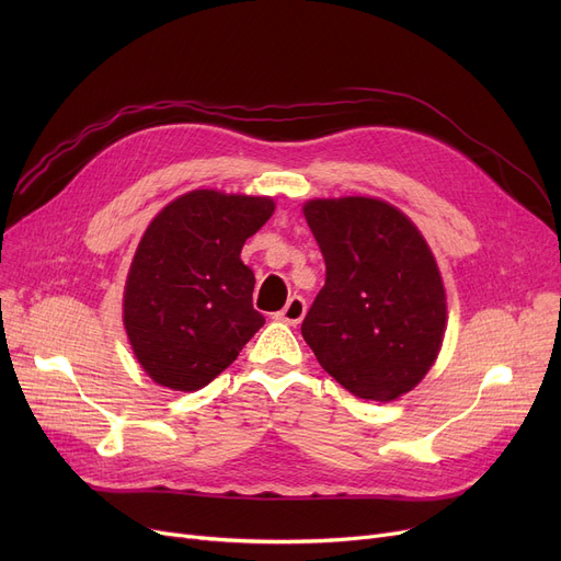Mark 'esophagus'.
Returning a JSON list of instances; mask_svg holds the SVG:
<instances>
[{
  "instance_id": "1",
  "label": "esophagus",
  "mask_w": 561,
  "mask_h": 561,
  "mask_svg": "<svg viewBox=\"0 0 561 561\" xmlns=\"http://www.w3.org/2000/svg\"><path fill=\"white\" fill-rule=\"evenodd\" d=\"M305 313H307V302H305V298L293 296V298L286 302V307L275 313V320L286 322V325H290V328H296V325H300V322H302Z\"/></svg>"
}]
</instances>
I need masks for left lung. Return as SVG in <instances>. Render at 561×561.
I'll use <instances>...</instances> for the list:
<instances>
[{"label":"left lung","mask_w":561,"mask_h":561,"mask_svg":"<svg viewBox=\"0 0 561 561\" xmlns=\"http://www.w3.org/2000/svg\"><path fill=\"white\" fill-rule=\"evenodd\" d=\"M305 218L325 259L302 336L318 364L364 400H396L436 362L446 290L416 225L373 197L309 199Z\"/></svg>","instance_id":"8db88e82"}]
</instances>
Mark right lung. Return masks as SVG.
I'll list each match as a JSON object with an SVG mask.
<instances>
[{
	"label": "right lung",
	"instance_id": "1",
	"mask_svg": "<svg viewBox=\"0 0 561 561\" xmlns=\"http://www.w3.org/2000/svg\"><path fill=\"white\" fill-rule=\"evenodd\" d=\"M275 211L271 197L191 191L145 229L123 318L134 355L157 385L197 391L263 328L241 250Z\"/></svg>",
	"mask_w": 561,
	"mask_h": 561
}]
</instances>
